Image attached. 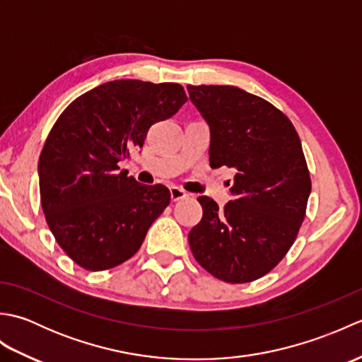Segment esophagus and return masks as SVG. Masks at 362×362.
Instances as JSON below:
<instances>
[{
    "mask_svg": "<svg viewBox=\"0 0 362 362\" xmlns=\"http://www.w3.org/2000/svg\"><path fill=\"white\" fill-rule=\"evenodd\" d=\"M169 193H171V201L173 202H179V201H183V199L188 197L187 191L179 188V187H171V188H169Z\"/></svg>",
    "mask_w": 362,
    "mask_h": 362,
    "instance_id": "obj_1",
    "label": "esophagus"
}]
</instances>
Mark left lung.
Returning <instances> with one entry per match:
<instances>
[{
    "mask_svg": "<svg viewBox=\"0 0 362 362\" xmlns=\"http://www.w3.org/2000/svg\"><path fill=\"white\" fill-rule=\"evenodd\" d=\"M210 126V166L235 168L233 199L219 210L201 196L204 216L188 235L196 261L227 283L271 272L294 244L311 193L296 127L266 99L230 86H188Z\"/></svg>",
    "mask_w": 362,
    "mask_h": 362,
    "instance_id": "obj_1",
    "label": "left lung"
}]
</instances>
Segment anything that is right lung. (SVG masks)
<instances>
[{"instance_id":"right-lung-1","label":"right lung","mask_w":362,"mask_h":362,"mask_svg":"<svg viewBox=\"0 0 362 362\" xmlns=\"http://www.w3.org/2000/svg\"><path fill=\"white\" fill-rule=\"evenodd\" d=\"M187 101L179 83L112 81L76 98L57 118L38 160L40 201L54 238L76 264L105 271L141 247L171 193L141 185L118 163Z\"/></svg>"}]
</instances>
